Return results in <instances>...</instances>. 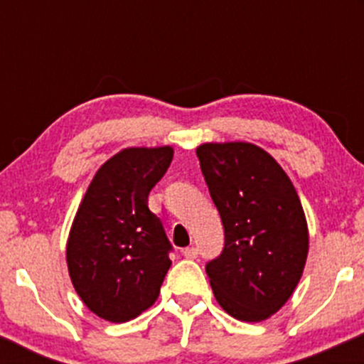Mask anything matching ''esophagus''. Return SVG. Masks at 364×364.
<instances>
[{
  "mask_svg": "<svg viewBox=\"0 0 364 364\" xmlns=\"http://www.w3.org/2000/svg\"><path fill=\"white\" fill-rule=\"evenodd\" d=\"M197 253H199V250H197L196 247H188V248H185V250H183V255H185L186 259H196Z\"/></svg>",
  "mask_w": 364,
  "mask_h": 364,
  "instance_id": "esophagus-1",
  "label": "esophagus"
}]
</instances>
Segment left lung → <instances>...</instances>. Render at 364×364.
<instances>
[{
	"instance_id": "left-lung-1",
	"label": "left lung",
	"mask_w": 364,
	"mask_h": 364,
	"mask_svg": "<svg viewBox=\"0 0 364 364\" xmlns=\"http://www.w3.org/2000/svg\"><path fill=\"white\" fill-rule=\"evenodd\" d=\"M197 156L225 230L222 253L205 264L213 294L237 321H266L287 303L306 264L308 227L294 185L250 142H205Z\"/></svg>"
}]
</instances>
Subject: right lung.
<instances>
[{
	"label": "right lung",
	"mask_w": 364,
	"mask_h": 364,
	"mask_svg": "<svg viewBox=\"0 0 364 364\" xmlns=\"http://www.w3.org/2000/svg\"><path fill=\"white\" fill-rule=\"evenodd\" d=\"M174 149L127 148L102 165L73 218L67 243L70 280L82 303L109 322H127L160 294L172 250L148 196Z\"/></svg>",
	"instance_id": "add662e5"
}]
</instances>
